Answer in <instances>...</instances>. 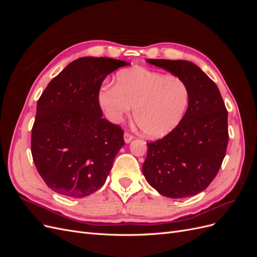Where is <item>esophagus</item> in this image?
<instances>
[{"label": "esophagus", "instance_id": "34e87169", "mask_svg": "<svg viewBox=\"0 0 257 257\" xmlns=\"http://www.w3.org/2000/svg\"><path fill=\"white\" fill-rule=\"evenodd\" d=\"M133 138H134V136L132 135V134H130V133H127V132H125V133H124V142H125L126 144L131 143V141Z\"/></svg>", "mask_w": 257, "mask_h": 257}]
</instances>
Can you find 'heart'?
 <instances>
[{"mask_svg": "<svg viewBox=\"0 0 257 257\" xmlns=\"http://www.w3.org/2000/svg\"><path fill=\"white\" fill-rule=\"evenodd\" d=\"M190 96L189 85L180 77L133 67L116 74L114 85L99 90L98 103L112 122L122 121L135 107L138 127L148 137L160 138L181 123Z\"/></svg>", "mask_w": 257, "mask_h": 257, "instance_id": "1", "label": "heart"}]
</instances>
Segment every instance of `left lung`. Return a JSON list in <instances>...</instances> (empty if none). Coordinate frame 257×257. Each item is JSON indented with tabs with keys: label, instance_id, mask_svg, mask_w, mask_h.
<instances>
[{
	"label": "left lung",
	"instance_id": "8db88e82",
	"mask_svg": "<svg viewBox=\"0 0 257 257\" xmlns=\"http://www.w3.org/2000/svg\"><path fill=\"white\" fill-rule=\"evenodd\" d=\"M147 62L182 78L191 96L181 123L159 141L147 144L143 174L163 196H194L212 182L226 154L227 109L216 84L192 62L164 59H147Z\"/></svg>",
	"mask_w": 257,
	"mask_h": 257
}]
</instances>
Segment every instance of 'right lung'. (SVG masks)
Wrapping results in <instances>:
<instances>
[{"mask_svg":"<svg viewBox=\"0 0 257 257\" xmlns=\"http://www.w3.org/2000/svg\"><path fill=\"white\" fill-rule=\"evenodd\" d=\"M127 65L111 58H79L38 98L31 152L52 191L81 198L104 185L125 143L123 130L102 118L98 92L107 75Z\"/></svg>","mask_w":257,"mask_h":257,"instance_id":"obj_1","label":"right lung"}]
</instances>
